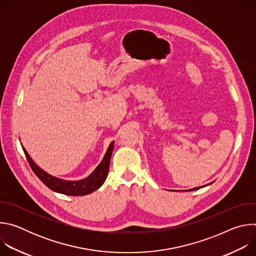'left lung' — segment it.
<instances>
[{
    "mask_svg": "<svg viewBox=\"0 0 256 256\" xmlns=\"http://www.w3.org/2000/svg\"><path fill=\"white\" fill-rule=\"evenodd\" d=\"M210 184H212V182H210ZM204 188V186H198V188H192V190H186V192H192V190H200V188Z\"/></svg>",
    "mask_w": 256,
    "mask_h": 256,
    "instance_id": "1",
    "label": "left lung"
}]
</instances>
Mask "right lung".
<instances>
[{"mask_svg": "<svg viewBox=\"0 0 256 256\" xmlns=\"http://www.w3.org/2000/svg\"><path fill=\"white\" fill-rule=\"evenodd\" d=\"M114 142H112L102 161L88 177L81 180H75V181L60 179L48 174V172L42 170L40 166L36 165L34 161L31 159V157L29 156V154L27 153V151L25 150V148L24 147L22 148L31 169L36 174V176H38L48 188L58 194L77 196L89 194L97 190L104 184V181L108 174V170H109V163H110V158L114 151Z\"/></svg>", "mask_w": 256, "mask_h": 256, "instance_id": "1", "label": "right lung"}]
</instances>
